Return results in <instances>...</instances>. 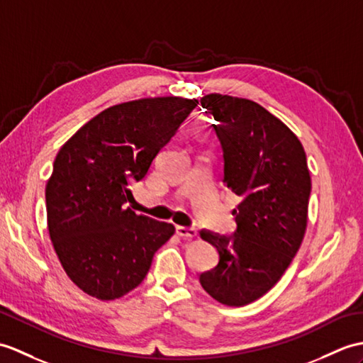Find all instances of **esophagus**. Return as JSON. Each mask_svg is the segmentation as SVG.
<instances>
[{
	"mask_svg": "<svg viewBox=\"0 0 363 363\" xmlns=\"http://www.w3.org/2000/svg\"><path fill=\"white\" fill-rule=\"evenodd\" d=\"M176 235L181 238H195L198 235V230L195 227H182V225H176Z\"/></svg>",
	"mask_w": 363,
	"mask_h": 363,
	"instance_id": "esophagus-1",
	"label": "esophagus"
}]
</instances>
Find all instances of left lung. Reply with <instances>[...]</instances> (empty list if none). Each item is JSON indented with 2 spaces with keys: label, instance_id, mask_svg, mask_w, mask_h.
I'll use <instances>...</instances> for the list:
<instances>
[{
  "label": "left lung",
  "instance_id": "8db88e82",
  "mask_svg": "<svg viewBox=\"0 0 363 363\" xmlns=\"http://www.w3.org/2000/svg\"><path fill=\"white\" fill-rule=\"evenodd\" d=\"M201 105L216 121L223 182L242 201L233 210L232 237L199 233L220 254L199 283L223 305L244 306L274 288L301 246L311 195L306 153L296 134L257 102L215 92Z\"/></svg>",
  "mask_w": 363,
  "mask_h": 363
}]
</instances>
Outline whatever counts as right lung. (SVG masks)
I'll list each match as a JSON object with an SVG mask.
<instances>
[{
	"label": "right lung",
	"instance_id": "1",
	"mask_svg": "<svg viewBox=\"0 0 363 363\" xmlns=\"http://www.w3.org/2000/svg\"><path fill=\"white\" fill-rule=\"evenodd\" d=\"M196 99H139L106 108L58 151L46 184L48 230L66 275L99 300L143 281L173 224L136 215L126 201Z\"/></svg>",
	"mask_w": 363,
	"mask_h": 363
}]
</instances>
